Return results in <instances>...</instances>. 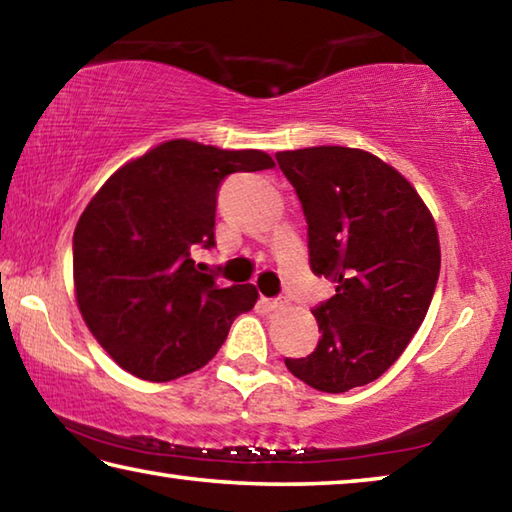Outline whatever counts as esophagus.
Instances as JSON below:
<instances>
[{
  "mask_svg": "<svg viewBox=\"0 0 512 512\" xmlns=\"http://www.w3.org/2000/svg\"><path fill=\"white\" fill-rule=\"evenodd\" d=\"M262 302H264V305H266L268 309H271V311L287 307V300H284V298H262Z\"/></svg>",
  "mask_w": 512,
  "mask_h": 512,
  "instance_id": "obj_1",
  "label": "esophagus"
}]
</instances>
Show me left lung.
Segmentation results:
<instances>
[{"instance_id": "left-lung-1", "label": "left lung", "mask_w": 512, "mask_h": 512, "mask_svg": "<svg viewBox=\"0 0 512 512\" xmlns=\"http://www.w3.org/2000/svg\"><path fill=\"white\" fill-rule=\"evenodd\" d=\"M275 160L305 212L311 271L336 282L311 311L316 350L284 363L323 393L366 386L427 316L440 273L436 223L409 180L368 151L309 146Z\"/></svg>"}]
</instances>
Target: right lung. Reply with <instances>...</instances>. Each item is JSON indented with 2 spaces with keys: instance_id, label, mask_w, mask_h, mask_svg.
Listing matches in <instances>:
<instances>
[{
  "instance_id": "right-lung-1",
  "label": "right lung",
  "mask_w": 512,
  "mask_h": 512,
  "mask_svg": "<svg viewBox=\"0 0 512 512\" xmlns=\"http://www.w3.org/2000/svg\"><path fill=\"white\" fill-rule=\"evenodd\" d=\"M268 153L169 140L106 180L74 230V289L94 339L121 368L171 381L203 368L253 284H216L194 250L212 248L216 192L237 171L273 169Z\"/></svg>"
}]
</instances>
